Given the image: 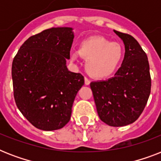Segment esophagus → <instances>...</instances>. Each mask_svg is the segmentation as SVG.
<instances>
[{"instance_id":"obj_1","label":"esophagus","mask_w":161,"mask_h":161,"mask_svg":"<svg viewBox=\"0 0 161 161\" xmlns=\"http://www.w3.org/2000/svg\"><path fill=\"white\" fill-rule=\"evenodd\" d=\"M84 82H85L86 85H89V83H90V80L88 79V78H84Z\"/></svg>"}]
</instances>
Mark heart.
<instances>
[{
    "label": "heart",
    "mask_w": 161,
    "mask_h": 161,
    "mask_svg": "<svg viewBox=\"0 0 161 161\" xmlns=\"http://www.w3.org/2000/svg\"><path fill=\"white\" fill-rule=\"evenodd\" d=\"M79 55L87 59L86 70L94 78L112 75L122 63L124 47L119 42H112L103 37H90L80 43L78 52H73L71 58L78 60Z\"/></svg>",
    "instance_id": "1"
}]
</instances>
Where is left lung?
<instances>
[{"label":"left lung","mask_w":161,"mask_h":161,"mask_svg":"<svg viewBox=\"0 0 161 161\" xmlns=\"http://www.w3.org/2000/svg\"><path fill=\"white\" fill-rule=\"evenodd\" d=\"M124 42L125 58L114 77L90 83L100 119L113 127L130 125L142 114L150 97L151 78L147 55L129 34L114 30Z\"/></svg>","instance_id":"left-lung-1"}]
</instances>
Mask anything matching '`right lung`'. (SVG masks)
Segmentation results:
<instances>
[{
    "label": "right lung",
    "instance_id": "right-lung-1",
    "mask_svg": "<svg viewBox=\"0 0 161 161\" xmlns=\"http://www.w3.org/2000/svg\"><path fill=\"white\" fill-rule=\"evenodd\" d=\"M74 34L71 27H53L30 36L12 62L14 98L36 128L51 131L70 120L72 107L84 84L81 73L68 71Z\"/></svg>",
    "mask_w": 161,
    "mask_h": 161
}]
</instances>
